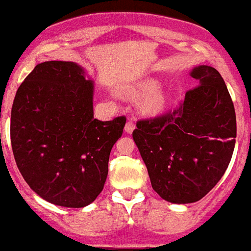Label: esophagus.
Masks as SVG:
<instances>
[{
	"mask_svg": "<svg viewBox=\"0 0 251 251\" xmlns=\"http://www.w3.org/2000/svg\"><path fill=\"white\" fill-rule=\"evenodd\" d=\"M134 129H135V125H134V123L131 122V121H128V122L126 123L125 130H126L128 134H131V133H133Z\"/></svg>",
	"mask_w": 251,
	"mask_h": 251,
	"instance_id": "esophagus-1",
	"label": "esophagus"
}]
</instances>
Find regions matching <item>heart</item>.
<instances>
[{
  "instance_id": "obj_1",
  "label": "heart",
  "mask_w": 251,
  "mask_h": 251,
  "mask_svg": "<svg viewBox=\"0 0 251 251\" xmlns=\"http://www.w3.org/2000/svg\"><path fill=\"white\" fill-rule=\"evenodd\" d=\"M154 87L153 81H145L139 83L138 86L131 88V93L133 94H141V93L146 92V90L151 89ZM167 93L164 90L159 89V88H154L151 92L147 93L144 97L143 101H141V107L145 112L149 113H156L159 112L167 104Z\"/></svg>"
}]
</instances>
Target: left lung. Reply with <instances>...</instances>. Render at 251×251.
<instances>
[{
    "instance_id": "left-lung-1",
    "label": "left lung",
    "mask_w": 251,
    "mask_h": 251,
    "mask_svg": "<svg viewBox=\"0 0 251 251\" xmlns=\"http://www.w3.org/2000/svg\"><path fill=\"white\" fill-rule=\"evenodd\" d=\"M200 84L165 115L138 121L133 139L152 188L170 203L202 200L226 172L237 136L233 101L216 69L201 65Z\"/></svg>"
}]
</instances>
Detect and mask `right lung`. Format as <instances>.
Instances as JSON below:
<instances>
[{
    "label": "right lung",
    "instance_id": "1",
    "mask_svg": "<svg viewBox=\"0 0 251 251\" xmlns=\"http://www.w3.org/2000/svg\"><path fill=\"white\" fill-rule=\"evenodd\" d=\"M94 84L71 61L38 64L18 88L10 143L31 190L55 205L83 208L99 196L126 117L93 115Z\"/></svg>",
    "mask_w": 251,
    "mask_h": 251
}]
</instances>
